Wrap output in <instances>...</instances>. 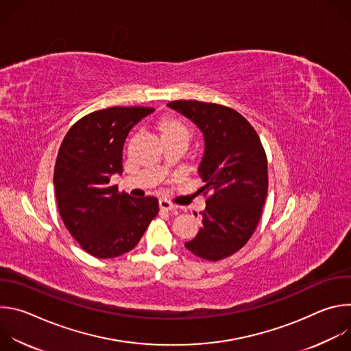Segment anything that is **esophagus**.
<instances>
[{
	"instance_id": "obj_1",
	"label": "esophagus",
	"mask_w": 351,
	"mask_h": 351,
	"mask_svg": "<svg viewBox=\"0 0 351 351\" xmlns=\"http://www.w3.org/2000/svg\"><path fill=\"white\" fill-rule=\"evenodd\" d=\"M160 208H161V210H165V211H173V210H176L178 207H176L175 204H172L171 202H168V199L161 198V199H160Z\"/></svg>"
}]
</instances>
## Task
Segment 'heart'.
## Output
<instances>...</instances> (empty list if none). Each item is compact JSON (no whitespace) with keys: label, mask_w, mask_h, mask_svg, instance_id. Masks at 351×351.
<instances>
[{"label":"heart","mask_w":351,"mask_h":351,"mask_svg":"<svg viewBox=\"0 0 351 351\" xmlns=\"http://www.w3.org/2000/svg\"><path fill=\"white\" fill-rule=\"evenodd\" d=\"M161 133H162V136L182 134V136L189 137L187 126L175 118H167L161 122Z\"/></svg>","instance_id":"obj_1"}]
</instances>
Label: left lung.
Instances as JSON below:
<instances>
[{
    "label": "left lung",
    "mask_w": 351,
    "mask_h": 351,
    "mask_svg": "<svg viewBox=\"0 0 351 351\" xmlns=\"http://www.w3.org/2000/svg\"><path fill=\"white\" fill-rule=\"evenodd\" d=\"M190 119L204 136L198 167L207 195L203 225L184 245L194 256L226 258L254 233L268 193V165L261 140L237 111L213 103L179 99L167 104Z\"/></svg>",
    "instance_id": "1"
}]
</instances>
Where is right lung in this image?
I'll return each mask as SVG.
<instances>
[{"label":"right lung","instance_id":"1","mask_svg":"<svg viewBox=\"0 0 351 351\" xmlns=\"http://www.w3.org/2000/svg\"><path fill=\"white\" fill-rule=\"evenodd\" d=\"M154 112L112 107L79 119L58 152L54 186L60 215L86 253L114 258L133 250L158 214L156 197L133 198L111 186L122 173V149L132 128Z\"/></svg>","mask_w":351,"mask_h":351}]
</instances>
